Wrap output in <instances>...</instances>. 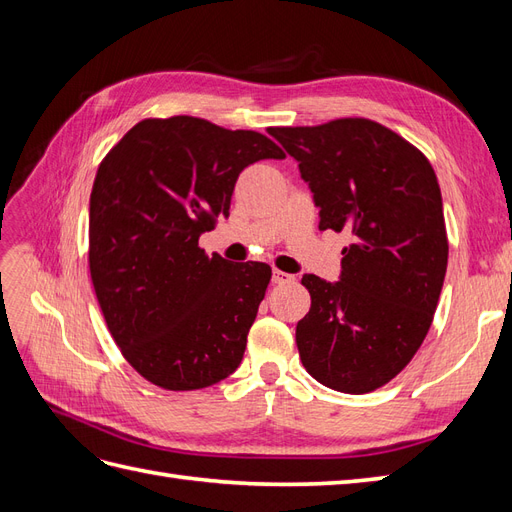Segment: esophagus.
Returning <instances> with one entry per match:
<instances>
[{
  "mask_svg": "<svg viewBox=\"0 0 512 512\" xmlns=\"http://www.w3.org/2000/svg\"><path fill=\"white\" fill-rule=\"evenodd\" d=\"M294 282V275H290V273H284V271H280V269H275L273 271V284H292Z\"/></svg>",
  "mask_w": 512,
  "mask_h": 512,
  "instance_id": "obj_1",
  "label": "esophagus"
}]
</instances>
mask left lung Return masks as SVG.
Segmentation results:
<instances>
[{
    "instance_id": "8db88e82",
    "label": "left lung",
    "mask_w": 512,
    "mask_h": 512,
    "mask_svg": "<svg viewBox=\"0 0 512 512\" xmlns=\"http://www.w3.org/2000/svg\"><path fill=\"white\" fill-rule=\"evenodd\" d=\"M299 162L320 230L352 232L339 282L303 275L312 307L297 324L307 374L363 395L404 369L431 327L446 275L442 194L429 160L363 117L269 128Z\"/></svg>"
}]
</instances>
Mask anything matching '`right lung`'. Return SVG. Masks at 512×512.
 Here are the masks:
<instances>
[{
  "label": "right lung",
  "mask_w": 512,
  "mask_h": 512,
  "mask_svg": "<svg viewBox=\"0 0 512 512\" xmlns=\"http://www.w3.org/2000/svg\"><path fill=\"white\" fill-rule=\"evenodd\" d=\"M282 160L271 138L198 117L143 119L106 153L89 198V273L115 344L166 391L228 378L271 282L265 262L207 256L245 166Z\"/></svg>",
  "instance_id": "right-lung-1"
}]
</instances>
